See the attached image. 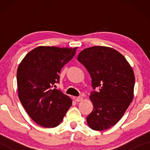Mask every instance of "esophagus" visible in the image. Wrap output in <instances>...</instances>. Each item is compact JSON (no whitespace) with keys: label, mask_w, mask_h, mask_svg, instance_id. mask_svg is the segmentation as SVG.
Segmentation results:
<instances>
[{"label":"esophagus","mask_w":150,"mask_h":150,"mask_svg":"<svg viewBox=\"0 0 150 150\" xmlns=\"http://www.w3.org/2000/svg\"><path fill=\"white\" fill-rule=\"evenodd\" d=\"M75 101H77V102H79V101H81L83 100V98L81 97H75Z\"/></svg>","instance_id":"1"}]
</instances>
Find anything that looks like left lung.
<instances>
[{
	"instance_id": "8db88e82",
	"label": "left lung",
	"mask_w": 150,
	"mask_h": 150,
	"mask_svg": "<svg viewBox=\"0 0 150 150\" xmlns=\"http://www.w3.org/2000/svg\"><path fill=\"white\" fill-rule=\"evenodd\" d=\"M77 60L90 74L93 89H99L89 96L93 110L87 125L94 130H107L119 121L133 99V70L121 53L108 46L85 49Z\"/></svg>"
}]
</instances>
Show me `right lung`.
<instances>
[{
    "label": "right lung",
    "instance_id": "1",
    "mask_svg": "<svg viewBox=\"0 0 150 150\" xmlns=\"http://www.w3.org/2000/svg\"><path fill=\"white\" fill-rule=\"evenodd\" d=\"M77 49L38 46L19 65V99L30 118L41 126H58L71 106L72 99L53 87L59 82L61 68L74 57Z\"/></svg>",
    "mask_w": 150,
    "mask_h": 150
}]
</instances>
